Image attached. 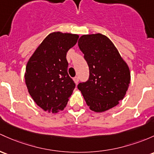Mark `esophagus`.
I'll use <instances>...</instances> for the list:
<instances>
[{
    "label": "esophagus",
    "instance_id": "obj_1",
    "mask_svg": "<svg viewBox=\"0 0 154 154\" xmlns=\"http://www.w3.org/2000/svg\"><path fill=\"white\" fill-rule=\"evenodd\" d=\"M73 80H74V82H75L76 84H77V83H78V82H79V77H77V76H76V77H74Z\"/></svg>",
    "mask_w": 154,
    "mask_h": 154
}]
</instances>
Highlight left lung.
Segmentation results:
<instances>
[{"instance_id":"left-lung-1","label":"left lung","mask_w":154,"mask_h":154,"mask_svg":"<svg viewBox=\"0 0 154 154\" xmlns=\"http://www.w3.org/2000/svg\"><path fill=\"white\" fill-rule=\"evenodd\" d=\"M79 48L89 67V77L77 85L91 110L102 112L124 99L130 82V72L112 42L96 33L83 35Z\"/></svg>"}]
</instances>
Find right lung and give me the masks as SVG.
I'll return each instance as SVG.
<instances>
[{"mask_svg": "<svg viewBox=\"0 0 154 154\" xmlns=\"http://www.w3.org/2000/svg\"><path fill=\"white\" fill-rule=\"evenodd\" d=\"M78 38L72 33H50L27 63L25 84L33 101L44 110H63L73 92L76 85L68 74L66 53Z\"/></svg>", "mask_w": 154, "mask_h": 154, "instance_id": "add662e5", "label": "right lung"}]
</instances>
